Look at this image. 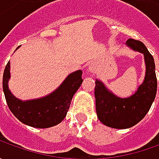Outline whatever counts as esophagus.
I'll list each match as a JSON object with an SVG mask.
<instances>
[{
    "mask_svg": "<svg viewBox=\"0 0 159 159\" xmlns=\"http://www.w3.org/2000/svg\"><path fill=\"white\" fill-rule=\"evenodd\" d=\"M88 70L90 72H92V73H95V70H96V67H95V64H89V67H88Z\"/></svg>",
    "mask_w": 159,
    "mask_h": 159,
    "instance_id": "34e87169",
    "label": "esophagus"
}]
</instances>
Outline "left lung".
Instances as JSON below:
<instances>
[{"label":"left lung","instance_id":"1","mask_svg":"<svg viewBox=\"0 0 159 159\" xmlns=\"http://www.w3.org/2000/svg\"><path fill=\"white\" fill-rule=\"evenodd\" d=\"M125 44L134 51L143 54L145 76L143 83L130 96L121 98L108 89L100 80H95V109L103 125L116 129H126L139 123L150 111L157 94L154 58L140 40L129 39Z\"/></svg>","mask_w":159,"mask_h":159}]
</instances>
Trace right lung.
<instances>
[{
  "label": "right lung",
  "instance_id": "1",
  "mask_svg": "<svg viewBox=\"0 0 159 159\" xmlns=\"http://www.w3.org/2000/svg\"><path fill=\"white\" fill-rule=\"evenodd\" d=\"M81 75V70L73 71L52 93L43 97L23 101L16 98L9 89V61L3 73V92L10 111L19 121L36 128H48L61 123L65 118L73 95L82 84Z\"/></svg>",
  "mask_w": 159,
  "mask_h": 159
}]
</instances>
